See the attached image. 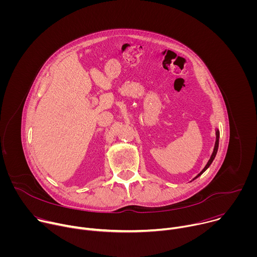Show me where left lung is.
Wrapping results in <instances>:
<instances>
[{
  "mask_svg": "<svg viewBox=\"0 0 257 257\" xmlns=\"http://www.w3.org/2000/svg\"><path fill=\"white\" fill-rule=\"evenodd\" d=\"M218 137H219V132L216 130V140H215V144H214V149H213V153H212V155H211V157H210V159H209V161H208V163L206 164V166L204 167V169L194 178V179H196L197 177H199L209 166H210V164L212 163V161L214 160V158H215V155H216V153H217V149H218Z\"/></svg>",
  "mask_w": 257,
  "mask_h": 257,
  "instance_id": "8db88e82",
  "label": "left lung"
}]
</instances>
